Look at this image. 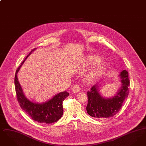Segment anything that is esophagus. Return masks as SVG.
<instances>
[{
    "mask_svg": "<svg viewBox=\"0 0 146 146\" xmlns=\"http://www.w3.org/2000/svg\"><path fill=\"white\" fill-rule=\"evenodd\" d=\"M80 90V86L79 85H74L72 89V91L74 93H78Z\"/></svg>",
    "mask_w": 146,
    "mask_h": 146,
    "instance_id": "34e87169",
    "label": "esophagus"
}]
</instances>
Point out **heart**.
Segmentation results:
<instances>
[{
    "label": "heart",
    "mask_w": 146,
    "mask_h": 146,
    "mask_svg": "<svg viewBox=\"0 0 146 146\" xmlns=\"http://www.w3.org/2000/svg\"><path fill=\"white\" fill-rule=\"evenodd\" d=\"M89 60L90 64H94L100 61V58L97 56L91 55L89 56ZM106 67V64L104 63H100L97 64L96 67L92 71L91 73V76L92 78H97L101 76L104 73Z\"/></svg>",
    "instance_id": "b5f03b06"
}]
</instances>
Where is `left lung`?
Wrapping results in <instances>:
<instances>
[{
  "instance_id": "left-lung-1",
  "label": "left lung",
  "mask_w": 146,
  "mask_h": 146,
  "mask_svg": "<svg viewBox=\"0 0 146 146\" xmlns=\"http://www.w3.org/2000/svg\"><path fill=\"white\" fill-rule=\"evenodd\" d=\"M127 70H123L119 76L121 83V88L114 96L104 98L99 92L98 84L94 85L90 90L87 92L88 103L86 111L89 115L96 118H107L115 115L123 104L129 94L130 80Z\"/></svg>"
}]
</instances>
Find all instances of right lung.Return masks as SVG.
Masks as SVG:
<instances>
[{"label":"right lung","mask_w":146,"mask_h":146,"mask_svg":"<svg viewBox=\"0 0 146 146\" xmlns=\"http://www.w3.org/2000/svg\"><path fill=\"white\" fill-rule=\"evenodd\" d=\"M35 50L36 48L32 50L16 70L15 76V91L20 107L33 120L42 124H51L57 121L62 116L63 113V101L66 97L69 96V93L67 91L61 92L48 101L43 103H35L32 102L25 96L19 82L17 74L25 61L27 58L28 56L30 55Z\"/></svg>","instance_id":"add662e5"}]
</instances>
